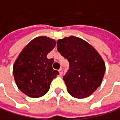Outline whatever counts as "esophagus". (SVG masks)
Here are the masks:
<instances>
[{
	"instance_id": "esophagus-1",
	"label": "esophagus",
	"mask_w": 120,
	"mask_h": 120,
	"mask_svg": "<svg viewBox=\"0 0 120 120\" xmlns=\"http://www.w3.org/2000/svg\"><path fill=\"white\" fill-rule=\"evenodd\" d=\"M59 73H60V75H63V70L62 69H60L59 70Z\"/></svg>"
}]
</instances>
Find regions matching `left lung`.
<instances>
[{
	"mask_svg": "<svg viewBox=\"0 0 120 120\" xmlns=\"http://www.w3.org/2000/svg\"><path fill=\"white\" fill-rule=\"evenodd\" d=\"M57 50L70 63L63 79L68 92L74 98L91 96L101 84L105 64L101 55L84 39L70 36L59 39Z\"/></svg>",
	"mask_w": 120,
	"mask_h": 120,
	"instance_id": "1",
	"label": "left lung"
}]
</instances>
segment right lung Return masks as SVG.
Wrapping results in <instances>:
<instances>
[{
	"label": "right lung",
	"mask_w": 120,
	"mask_h": 120,
	"mask_svg": "<svg viewBox=\"0 0 120 120\" xmlns=\"http://www.w3.org/2000/svg\"><path fill=\"white\" fill-rule=\"evenodd\" d=\"M56 41L45 36L31 40L21 51L14 63L12 72L18 89L31 98H39L49 91L52 80L59 72L54 70L53 59L47 55L55 46Z\"/></svg>",
	"instance_id": "obj_1"
}]
</instances>
